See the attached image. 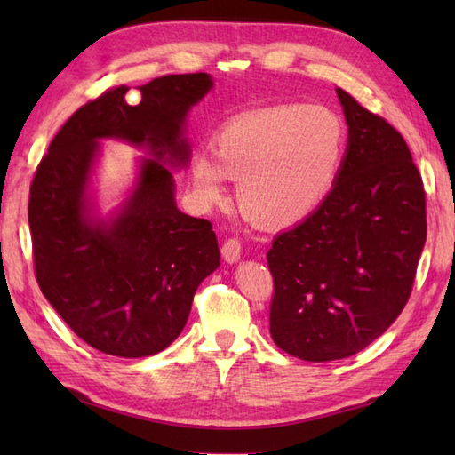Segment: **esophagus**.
<instances>
[{
  "mask_svg": "<svg viewBox=\"0 0 455 455\" xmlns=\"http://www.w3.org/2000/svg\"><path fill=\"white\" fill-rule=\"evenodd\" d=\"M220 252H222V258H225L228 264H233V262H236V259H240V252H243V243H240V238L230 236V238L225 240V243H222Z\"/></svg>",
  "mask_w": 455,
  "mask_h": 455,
  "instance_id": "1",
  "label": "esophagus"
}]
</instances>
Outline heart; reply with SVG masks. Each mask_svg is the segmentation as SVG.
I'll list each match as a JSON object with an SVG mask.
<instances>
[{"label": "heart", "instance_id": "b5f03b06", "mask_svg": "<svg viewBox=\"0 0 455 455\" xmlns=\"http://www.w3.org/2000/svg\"><path fill=\"white\" fill-rule=\"evenodd\" d=\"M346 147L340 113L326 105H277L228 121L215 137V152H193L189 176L205 203L222 199L227 176L238 178L246 215L287 227L321 207L340 176Z\"/></svg>", "mask_w": 455, "mask_h": 455}]
</instances>
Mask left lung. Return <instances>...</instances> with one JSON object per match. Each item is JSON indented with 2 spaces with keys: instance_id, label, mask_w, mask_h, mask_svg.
<instances>
[{
  "instance_id": "1",
  "label": "left lung",
  "mask_w": 455,
  "mask_h": 455,
  "mask_svg": "<svg viewBox=\"0 0 455 455\" xmlns=\"http://www.w3.org/2000/svg\"><path fill=\"white\" fill-rule=\"evenodd\" d=\"M347 123L332 191L267 252L269 334L289 355L331 362L381 336L407 305L427 243V193L401 132L338 88Z\"/></svg>"
}]
</instances>
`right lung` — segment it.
<instances>
[{
  "label": "right lung",
  "instance_id": "1",
  "mask_svg": "<svg viewBox=\"0 0 455 455\" xmlns=\"http://www.w3.org/2000/svg\"><path fill=\"white\" fill-rule=\"evenodd\" d=\"M211 85L205 72L164 76L140 85L137 105L127 85L105 90L62 124L38 162L28 196L38 287L72 332L103 354L147 357L168 347L220 256L211 222L178 211L160 160L142 162L137 189L111 225H92L85 188L98 139L147 142L158 158L186 164L181 124Z\"/></svg>",
  "mask_w": 455,
  "mask_h": 455
}]
</instances>
